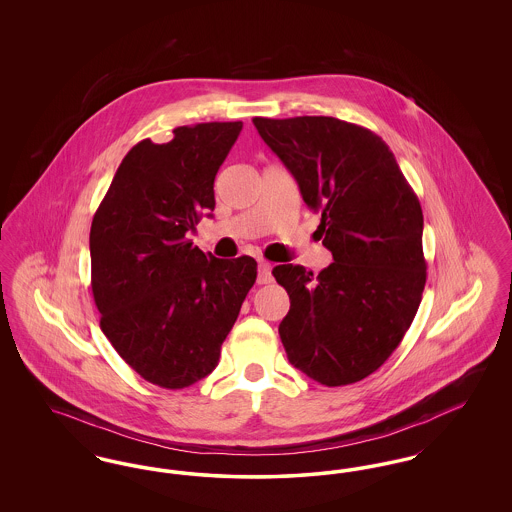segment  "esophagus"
Here are the masks:
<instances>
[{
	"instance_id": "obj_1",
	"label": "esophagus",
	"mask_w": 512,
	"mask_h": 512,
	"mask_svg": "<svg viewBox=\"0 0 512 512\" xmlns=\"http://www.w3.org/2000/svg\"><path fill=\"white\" fill-rule=\"evenodd\" d=\"M259 284H270L272 282V268L267 261H259V274H257Z\"/></svg>"
}]
</instances>
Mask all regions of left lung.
<instances>
[{"label":"left lung","instance_id":"8db88e82","mask_svg":"<svg viewBox=\"0 0 512 512\" xmlns=\"http://www.w3.org/2000/svg\"><path fill=\"white\" fill-rule=\"evenodd\" d=\"M253 124L320 215L318 238L334 263L272 274L290 295L280 340L295 368L318 384H355L399 347L418 311L426 259L422 207L388 144L334 117Z\"/></svg>","mask_w":512,"mask_h":512}]
</instances>
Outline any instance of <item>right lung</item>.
<instances>
[{
  "mask_svg": "<svg viewBox=\"0 0 512 512\" xmlns=\"http://www.w3.org/2000/svg\"><path fill=\"white\" fill-rule=\"evenodd\" d=\"M242 121L172 130L138 142L99 203L90 230L99 326L124 363L167 390L219 365L220 345L257 278V261L217 259L188 232L215 209V176Z\"/></svg>",
  "mask_w": 512,
  "mask_h": 512,
  "instance_id": "1",
  "label": "right lung"
}]
</instances>
